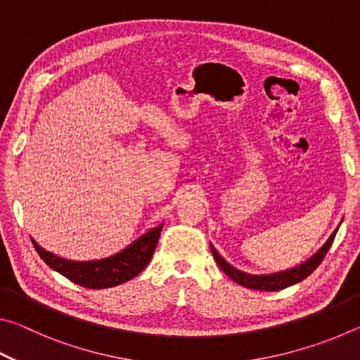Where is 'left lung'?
Listing matches in <instances>:
<instances>
[{
	"mask_svg": "<svg viewBox=\"0 0 360 360\" xmlns=\"http://www.w3.org/2000/svg\"><path fill=\"white\" fill-rule=\"evenodd\" d=\"M341 222H343V219H341L338 227L332 231V235L328 236L324 245H322L318 251L311 255V257L302 262L300 265H295V266L288 268V270H283V271L266 273V275H251V273L238 270V268L230 265L229 262L216 251L214 246L212 245H210V246H211V252H212V257H214V260H216V264L221 266V270L225 273V275L233 279L235 283H238L240 285H243V288H248V289L275 292V290H281V289L289 288V285L300 283L304 278L311 275V273L316 270V268H318V265L322 262V259H324V255L327 254L328 248L332 246L333 238H335V235H337Z\"/></svg>",
	"mask_w": 360,
	"mask_h": 360,
	"instance_id": "obj_1",
	"label": "left lung"
}]
</instances>
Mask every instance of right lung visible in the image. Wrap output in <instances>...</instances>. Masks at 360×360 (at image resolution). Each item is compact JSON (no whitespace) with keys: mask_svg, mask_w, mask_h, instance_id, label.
<instances>
[{"mask_svg":"<svg viewBox=\"0 0 360 360\" xmlns=\"http://www.w3.org/2000/svg\"><path fill=\"white\" fill-rule=\"evenodd\" d=\"M163 224L146 231L131 245L117 254L98 260H68L46 251L33 238V246L39 257L60 275L68 278L75 284L87 289H108L130 281L141 273L152 259L155 251Z\"/></svg>","mask_w":360,"mask_h":360,"instance_id":"add662e5","label":"right lung"}]
</instances>
